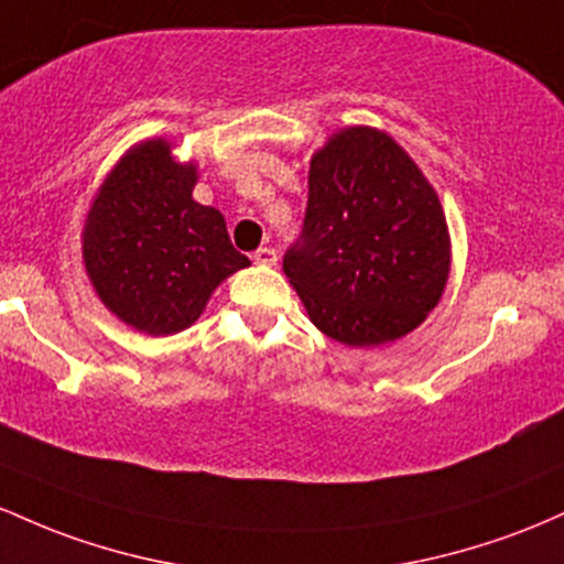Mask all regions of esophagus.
<instances>
[{
  "instance_id": "1",
  "label": "esophagus",
  "mask_w": 564,
  "mask_h": 564,
  "mask_svg": "<svg viewBox=\"0 0 564 564\" xmlns=\"http://www.w3.org/2000/svg\"><path fill=\"white\" fill-rule=\"evenodd\" d=\"M252 261L258 265H274L276 263V250L274 248H261L252 252Z\"/></svg>"
}]
</instances>
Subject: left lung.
Here are the masks:
<instances>
[{"label":"left lung","instance_id":"obj_1","mask_svg":"<svg viewBox=\"0 0 564 564\" xmlns=\"http://www.w3.org/2000/svg\"><path fill=\"white\" fill-rule=\"evenodd\" d=\"M451 263L440 197L389 132L351 124L314 151L282 269L316 330L351 349L400 340L442 301Z\"/></svg>","mask_w":564,"mask_h":564}]
</instances>
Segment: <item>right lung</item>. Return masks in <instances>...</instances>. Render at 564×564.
I'll return each mask as SVG.
<instances>
[{
  "instance_id": "1",
  "label": "right lung",
  "mask_w": 564,
  "mask_h": 564,
  "mask_svg": "<svg viewBox=\"0 0 564 564\" xmlns=\"http://www.w3.org/2000/svg\"><path fill=\"white\" fill-rule=\"evenodd\" d=\"M197 162L167 138L130 145L98 186L82 226V263L95 295L145 335L192 327L226 276L248 269L226 220L194 202Z\"/></svg>"
}]
</instances>
